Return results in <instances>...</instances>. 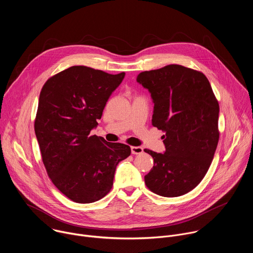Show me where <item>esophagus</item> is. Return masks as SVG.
Listing matches in <instances>:
<instances>
[{
  "mask_svg": "<svg viewBox=\"0 0 253 253\" xmlns=\"http://www.w3.org/2000/svg\"><path fill=\"white\" fill-rule=\"evenodd\" d=\"M131 153L134 154V155L142 154V153H143V148H142V147H139V146H132V147H131Z\"/></svg>",
  "mask_w": 253,
  "mask_h": 253,
  "instance_id": "obj_1",
  "label": "esophagus"
}]
</instances>
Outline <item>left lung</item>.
<instances>
[{
	"label": "left lung",
	"mask_w": 253,
	"mask_h": 253,
	"mask_svg": "<svg viewBox=\"0 0 253 253\" xmlns=\"http://www.w3.org/2000/svg\"><path fill=\"white\" fill-rule=\"evenodd\" d=\"M136 81L154 103L152 125L165 132L164 153L145 149L154 166L146 186L164 197L194 189L209 169L219 139V105L201 72L181 65L142 72Z\"/></svg>",
	"instance_id": "1"
}]
</instances>
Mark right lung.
Segmentation results:
<instances>
[{
    "label": "right lung",
    "mask_w": 253,
    "mask_h": 253,
    "mask_svg": "<svg viewBox=\"0 0 253 253\" xmlns=\"http://www.w3.org/2000/svg\"><path fill=\"white\" fill-rule=\"evenodd\" d=\"M124 77V72L72 66L51 77L40 93L35 133L43 163L54 185L74 202L103 198L118 163L131 153L125 144L90 135Z\"/></svg>",
    "instance_id": "obj_1"
}]
</instances>
